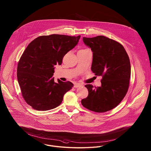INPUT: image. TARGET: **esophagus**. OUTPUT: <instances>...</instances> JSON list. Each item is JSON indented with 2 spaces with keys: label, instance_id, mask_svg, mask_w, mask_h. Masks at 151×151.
<instances>
[{
  "label": "esophagus",
  "instance_id": "34e87169",
  "mask_svg": "<svg viewBox=\"0 0 151 151\" xmlns=\"http://www.w3.org/2000/svg\"><path fill=\"white\" fill-rule=\"evenodd\" d=\"M81 86H82V85H81V84H79V83H76V84H75V86H75V88H78V87Z\"/></svg>",
  "mask_w": 151,
  "mask_h": 151
}]
</instances>
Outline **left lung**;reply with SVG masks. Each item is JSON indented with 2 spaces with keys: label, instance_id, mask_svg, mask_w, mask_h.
I'll return each instance as SVG.
<instances>
[{
  "label": "left lung",
  "instance_id": "left-lung-1",
  "mask_svg": "<svg viewBox=\"0 0 151 151\" xmlns=\"http://www.w3.org/2000/svg\"><path fill=\"white\" fill-rule=\"evenodd\" d=\"M93 52L91 70L101 76V86H85L88 96L82 105L96 113H104L115 108L128 91L131 65L128 54L122 45L104 36L83 38Z\"/></svg>",
  "mask_w": 151,
  "mask_h": 151
}]
</instances>
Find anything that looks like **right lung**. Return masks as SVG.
I'll return each mask as SVG.
<instances>
[{"instance_id": "1", "label": "right lung", "mask_w": 151, "mask_h": 151, "mask_svg": "<svg viewBox=\"0 0 151 151\" xmlns=\"http://www.w3.org/2000/svg\"><path fill=\"white\" fill-rule=\"evenodd\" d=\"M80 36H40L29 43L20 58L17 77L25 102L38 111L57 108L72 89L70 81L52 77L54 65H62L65 55L78 44Z\"/></svg>"}]
</instances>
